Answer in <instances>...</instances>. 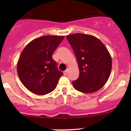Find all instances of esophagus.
<instances>
[{
  "label": "esophagus",
  "instance_id": "obj_1",
  "mask_svg": "<svg viewBox=\"0 0 131 131\" xmlns=\"http://www.w3.org/2000/svg\"><path fill=\"white\" fill-rule=\"evenodd\" d=\"M68 69H66V71H63V74H64L65 75H66L67 74H68Z\"/></svg>",
  "mask_w": 131,
  "mask_h": 131
}]
</instances>
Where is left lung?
I'll list each match as a JSON object with an SVG mask.
<instances>
[{"mask_svg": "<svg viewBox=\"0 0 131 131\" xmlns=\"http://www.w3.org/2000/svg\"><path fill=\"white\" fill-rule=\"evenodd\" d=\"M78 63L79 76L72 82L77 91L92 93L101 89L108 80L112 60L104 45L92 35L75 33L66 36Z\"/></svg>", "mask_w": 131, "mask_h": 131, "instance_id": "obj_1", "label": "left lung"}]
</instances>
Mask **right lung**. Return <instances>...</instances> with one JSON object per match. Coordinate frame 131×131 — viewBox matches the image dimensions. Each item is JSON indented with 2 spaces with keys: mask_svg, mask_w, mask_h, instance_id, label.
Here are the masks:
<instances>
[{
  "mask_svg": "<svg viewBox=\"0 0 131 131\" xmlns=\"http://www.w3.org/2000/svg\"><path fill=\"white\" fill-rule=\"evenodd\" d=\"M63 39L64 36H43L23 50L17 71L21 83L31 92L44 95L55 89L63 73L58 69L52 54Z\"/></svg>",
  "mask_w": 131,
  "mask_h": 131,
  "instance_id": "add662e5",
  "label": "right lung"
}]
</instances>
